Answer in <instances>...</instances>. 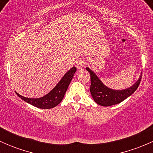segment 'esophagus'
<instances>
[{"label": "esophagus", "mask_w": 153, "mask_h": 153, "mask_svg": "<svg viewBox=\"0 0 153 153\" xmlns=\"http://www.w3.org/2000/svg\"><path fill=\"white\" fill-rule=\"evenodd\" d=\"M75 66H76L77 69H82V68L84 67V61H83V60H79V61H77L76 64H75Z\"/></svg>", "instance_id": "obj_1"}]
</instances>
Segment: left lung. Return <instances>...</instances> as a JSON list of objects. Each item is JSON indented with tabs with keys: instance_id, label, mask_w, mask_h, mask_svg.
Returning <instances> with one entry per match:
<instances>
[{
	"instance_id": "1",
	"label": "left lung",
	"mask_w": 153,
	"mask_h": 153,
	"mask_svg": "<svg viewBox=\"0 0 153 153\" xmlns=\"http://www.w3.org/2000/svg\"><path fill=\"white\" fill-rule=\"evenodd\" d=\"M86 69L90 74V92L92 98L97 104L104 106H109L119 104L126 98L130 96L138 89L142 78L141 75L137 82L128 89L124 90H113L104 85L101 80L89 68L86 67Z\"/></svg>"
}]
</instances>
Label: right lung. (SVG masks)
Segmentation results:
<instances>
[{"mask_svg":"<svg viewBox=\"0 0 153 153\" xmlns=\"http://www.w3.org/2000/svg\"><path fill=\"white\" fill-rule=\"evenodd\" d=\"M76 67H73L71 69L64 75L62 79L59 81L55 87L50 91V92L46 95L45 96L39 98H28L19 95L18 93L16 94L26 102L32 104L38 108L41 109H51L60 104L64 98L66 91L70 84L74 74L76 72Z\"/></svg>","mask_w":153,"mask_h":153,"instance_id":"1","label":"right lung"}]
</instances>
